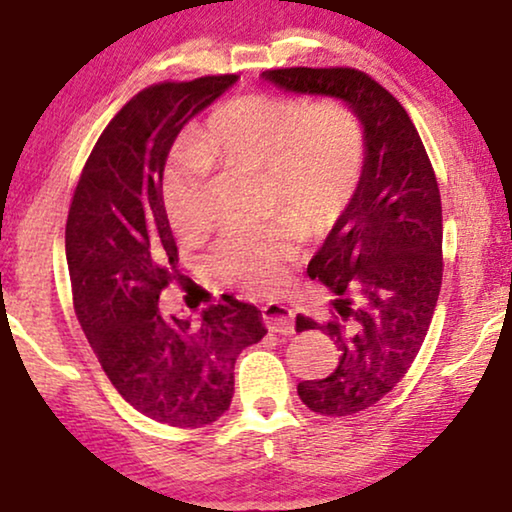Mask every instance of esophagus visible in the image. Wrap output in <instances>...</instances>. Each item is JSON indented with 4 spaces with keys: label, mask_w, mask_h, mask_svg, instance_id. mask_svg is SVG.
Instances as JSON below:
<instances>
[{
    "label": "esophagus",
    "mask_w": 512,
    "mask_h": 512,
    "mask_svg": "<svg viewBox=\"0 0 512 512\" xmlns=\"http://www.w3.org/2000/svg\"><path fill=\"white\" fill-rule=\"evenodd\" d=\"M262 320L271 332H278V335H292L295 332V311L285 304L269 302L267 306H262Z\"/></svg>",
    "instance_id": "1"
}]
</instances>
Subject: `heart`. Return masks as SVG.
<instances>
[{"label":"heart","instance_id":"heart-1","mask_svg":"<svg viewBox=\"0 0 512 512\" xmlns=\"http://www.w3.org/2000/svg\"><path fill=\"white\" fill-rule=\"evenodd\" d=\"M365 131L342 100L245 93L224 100L196 128L192 152L163 170L161 203L175 234L194 236L210 215L217 170H262L274 210L290 215L262 229H234L208 252L222 281L274 290L299 252L304 224L313 234L337 227L363 185Z\"/></svg>","mask_w":512,"mask_h":512}]
</instances>
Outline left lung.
I'll return each instance as SVG.
<instances>
[{
  "mask_svg": "<svg viewBox=\"0 0 512 512\" xmlns=\"http://www.w3.org/2000/svg\"><path fill=\"white\" fill-rule=\"evenodd\" d=\"M285 91L344 100L365 126L360 192L309 262L335 292L327 323L299 313L297 332L323 330L335 370L297 386L309 410L349 417L379 403L424 344L442 285V203L435 170L405 107L353 67H281L262 74Z\"/></svg>",
  "mask_w": 512,
  "mask_h": 512,
  "instance_id": "obj_1",
  "label": "left lung"
}]
</instances>
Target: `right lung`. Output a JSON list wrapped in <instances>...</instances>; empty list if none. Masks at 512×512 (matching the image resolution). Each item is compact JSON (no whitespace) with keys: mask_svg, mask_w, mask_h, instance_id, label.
<instances>
[{"mask_svg":"<svg viewBox=\"0 0 512 512\" xmlns=\"http://www.w3.org/2000/svg\"><path fill=\"white\" fill-rule=\"evenodd\" d=\"M236 74L163 81L126 102L95 142L65 227L72 302L107 379L159 424L199 428L229 410L234 363L267 335L262 313L234 295L199 320L163 316L177 271L161 177L177 133Z\"/></svg>","mask_w":512,"mask_h":512,"instance_id":"obj_1","label":"right lung"}]
</instances>
